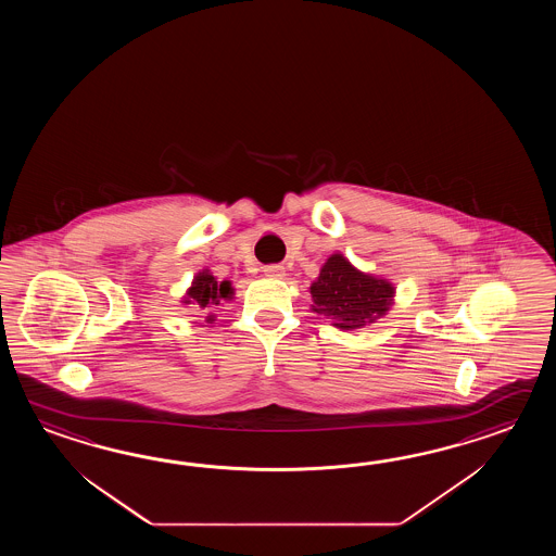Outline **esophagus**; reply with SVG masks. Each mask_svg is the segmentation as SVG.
<instances>
[{
  "label": "esophagus",
  "mask_w": 556,
  "mask_h": 556,
  "mask_svg": "<svg viewBox=\"0 0 556 556\" xmlns=\"http://www.w3.org/2000/svg\"><path fill=\"white\" fill-rule=\"evenodd\" d=\"M264 273H266V276H270V278H283L286 276V270H283V266H266L264 268Z\"/></svg>",
  "instance_id": "obj_1"
}]
</instances>
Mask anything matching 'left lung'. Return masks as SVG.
<instances>
[{
  "label": "left lung",
  "instance_id": "left-lung-1",
  "mask_svg": "<svg viewBox=\"0 0 556 556\" xmlns=\"http://www.w3.org/2000/svg\"><path fill=\"white\" fill-rule=\"evenodd\" d=\"M312 312L331 319L340 330H359L383 318L393 306L395 286L374 274L357 270L336 252L324 262L319 276L309 286Z\"/></svg>",
  "mask_w": 556,
  "mask_h": 556
}]
</instances>
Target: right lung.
<instances>
[{"instance_id": "right-lung-1", "label": "right lung", "mask_w": 556, "mask_h": 556, "mask_svg": "<svg viewBox=\"0 0 556 556\" xmlns=\"http://www.w3.org/2000/svg\"><path fill=\"white\" fill-rule=\"evenodd\" d=\"M232 298H235V288L230 280L218 282L216 276L208 270H202L192 278V283L182 298V304L194 307L197 312H206L223 302H230ZM206 321H213V316H206Z\"/></svg>"}]
</instances>
